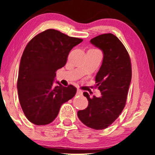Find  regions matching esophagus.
<instances>
[{
	"label": "esophagus",
	"mask_w": 155,
	"mask_h": 155,
	"mask_svg": "<svg viewBox=\"0 0 155 155\" xmlns=\"http://www.w3.org/2000/svg\"><path fill=\"white\" fill-rule=\"evenodd\" d=\"M77 94L78 95H82V91L80 90H78L77 91Z\"/></svg>",
	"instance_id": "34e87169"
}]
</instances>
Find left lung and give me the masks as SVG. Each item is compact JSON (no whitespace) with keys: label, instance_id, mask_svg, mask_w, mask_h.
<instances>
[{"label":"left lung","instance_id":"8db88e82","mask_svg":"<svg viewBox=\"0 0 155 155\" xmlns=\"http://www.w3.org/2000/svg\"><path fill=\"white\" fill-rule=\"evenodd\" d=\"M103 51L100 69L95 77L96 86L101 96L90 98L85 109L80 110L78 116L89 128L102 130L113 124L124 110L132 78L130 56L122 42L111 33L97 36L90 40Z\"/></svg>","mask_w":155,"mask_h":155}]
</instances>
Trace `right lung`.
<instances>
[{"label": "right lung", "mask_w": 155, "mask_h": 155, "mask_svg": "<svg viewBox=\"0 0 155 155\" xmlns=\"http://www.w3.org/2000/svg\"><path fill=\"white\" fill-rule=\"evenodd\" d=\"M83 41L56 29L38 34L25 47L21 57L18 78L19 100L27 119L41 126L51 123L61 105L76 94L72 84L67 87L54 80L57 70L64 66L70 51Z\"/></svg>", "instance_id": "right-lung-1"}]
</instances>
